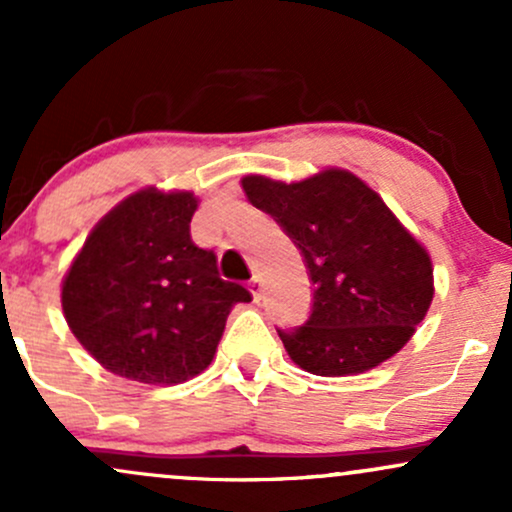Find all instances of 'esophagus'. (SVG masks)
<instances>
[{"label": "esophagus", "mask_w": 512, "mask_h": 512, "mask_svg": "<svg viewBox=\"0 0 512 512\" xmlns=\"http://www.w3.org/2000/svg\"><path fill=\"white\" fill-rule=\"evenodd\" d=\"M262 291H264V281H262V276H260V274L252 276V281H250V293H252V298H255V301H260V298H262Z\"/></svg>", "instance_id": "obj_1"}]
</instances>
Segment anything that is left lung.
<instances>
[{
  "instance_id": "obj_1",
  "label": "left lung",
  "mask_w": 512,
  "mask_h": 512,
  "mask_svg": "<svg viewBox=\"0 0 512 512\" xmlns=\"http://www.w3.org/2000/svg\"><path fill=\"white\" fill-rule=\"evenodd\" d=\"M240 185L308 264L313 313L298 330H279L298 368L366 373L414 337L436 293L431 255L366 180L332 166L296 182L245 175Z\"/></svg>"
}]
</instances>
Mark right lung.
Segmentation results:
<instances>
[{
  "label": "right lung",
  "mask_w": 512,
  "mask_h": 512,
  "mask_svg": "<svg viewBox=\"0 0 512 512\" xmlns=\"http://www.w3.org/2000/svg\"><path fill=\"white\" fill-rule=\"evenodd\" d=\"M199 197L142 187L88 233L62 279V313L105 370L144 385H178L214 361L226 317L252 301L223 281L216 255L192 243Z\"/></svg>",
  "instance_id": "obj_1"
}]
</instances>
